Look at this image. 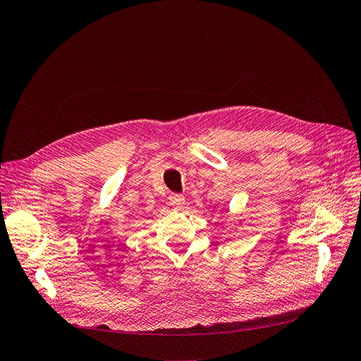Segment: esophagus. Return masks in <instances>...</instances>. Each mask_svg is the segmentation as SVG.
<instances>
[{
  "instance_id": "34e87169",
  "label": "esophagus",
  "mask_w": 361,
  "mask_h": 361,
  "mask_svg": "<svg viewBox=\"0 0 361 361\" xmlns=\"http://www.w3.org/2000/svg\"><path fill=\"white\" fill-rule=\"evenodd\" d=\"M170 204L176 211H183L185 197H183V195H180V194H173V195H170Z\"/></svg>"
}]
</instances>
